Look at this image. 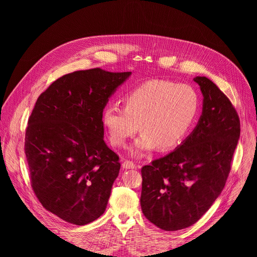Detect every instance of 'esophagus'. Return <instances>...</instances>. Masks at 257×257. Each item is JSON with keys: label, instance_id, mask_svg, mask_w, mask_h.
Segmentation results:
<instances>
[{"label": "esophagus", "instance_id": "obj_1", "mask_svg": "<svg viewBox=\"0 0 257 257\" xmlns=\"http://www.w3.org/2000/svg\"><path fill=\"white\" fill-rule=\"evenodd\" d=\"M122 167L125 168V169H134V168H136V164L134 162L126 160V161H124L122 163Z\"/></svg>", "mask_w": 257, "mask_h": 257}]
</instances>
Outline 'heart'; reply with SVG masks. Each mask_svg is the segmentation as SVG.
<instances>
[{
    "label": "heart",
    "mask_w": 257,
    "mask_h": 257,
    "mask_svg": "<svg viewBox=\"0 0 257 257\" xmlns=\"http://www.w3.org/2000/svg\"><path fill=\"white\" fill-rule=\"evenodd\" d=\"M124 108L110 104L102 113V122L112 145L125 146L143 131L132 154L143 157L159 147L170 150L180 144L190 131L199 108L196 90L190 84L168 80H149L127 92Z\"/></svg>",
    "instance_id": "1"
}]
</instances>
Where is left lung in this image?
Here are the masks:
<instances>
[{"instance_id":"8db88e82","label":"left lung","mask_w":257,"mask_h":257,"mask_svg":"<svg viewBox=\"0 0 257 257\" xmlns=\"http://www.w3.org/2000/svg\"><path fill=\"white\" fill-rule=\"evenodd\" d=\"M194 81L204 96L196 127L173 152L142 168L143 213L168 231L196 223L219 197L240 137L239 116L227 96L207 77Z\"/></svg>"}]
</instances>
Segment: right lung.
Segmentation results:
<instances>
[{
    "label": "right lung",
    "mask_w": 257,
    "mask_h": 257,
    "mask_svg": "<svg viewBox=\"0 0 257 257\" xmlns=\"http://www.w3.org/2000/svg\"><path fill=\"white\" fill-rule=\"evenodd\" d=\"M131 74L92 68L62 76L30 115L31 185L43 207L68 223L85 225L105 212L121 164L104 142L102 113Z\"/></svg>",
    "instance_id": "right-lung-1"
}]
</instances>
